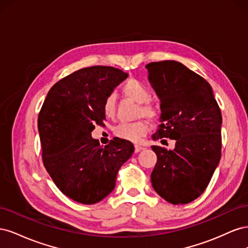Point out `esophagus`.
<instances>
[{
    "label": "esophagus",
    "mask_w": 248,
    "mask_h": 248,
    "mask_svg": "<svg viewBox=\"0 0 248 248\" xmlns=\"http://www.w3.org/2000/svg\"><path fill=\"white\" fill-rule=\"evenodd\" d=\"M142 149H144V148H142L141 146H139V145H136V146H134V151H136V153L140 152Z\"/></svg>",
    "instance_id": "obj_1"
}]
</instances>
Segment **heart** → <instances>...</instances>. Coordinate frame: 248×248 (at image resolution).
Listing matches in <instances>:
<instances>
[{
  "instance_id": "heart-1",
  "label": "heart",
  "mask_w": 248,
  "mask_h": 248,
  "mask_svg": "<svg viewBox=\"0 0 248 248\" xmlns=\"http://www.w3.org/2000/svg\"><path fill=\"white\" fill-rule=\"evenodd\" d=\"M123 94L140 103V108L137 110V117L144 116L152 119L156 115V109L151 103H149L150 91L148 88L138 79L130 78L122 87ZM103 112L108 118H112L116 112V97L114 94H109L103 101ZM148 132V124L144 120H140L132 123H121L115 128V134L120 138L129 141L137 142Z\"/></svg>"
}]
</instances>
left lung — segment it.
<instances>
[{
    "mask_svg": "<svg viewBox=\"0 0 248 248\" xmlns=\"http://www.w3.org/2000/svg\"><path fill=\"white\" fill-rule=\"evenodd\" d=\"M146 68L161 110L152 139L176 140L172 150L151 147L157 155L152 186L170 204H187L204 192L219 163L220 108L209 82L182 63L152 62Z\"/></svg>",
    "mask_w": 248,
    "mask_h": 248,
    "instance_id": "obj_1",
    "label": "left lung"
}]
</instances>
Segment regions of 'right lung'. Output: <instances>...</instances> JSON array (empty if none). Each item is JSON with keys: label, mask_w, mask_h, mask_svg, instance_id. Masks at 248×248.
Listing matches in <instances>:
<instances>
[{"label": "right lung", "mask_w": 248, "mask_h": 248, "mask_svg": "<svg viewBox=\"0 0 248 248\" xmlns=\"http://www.w3.org/2000/svg\"><path fill=\"white\" fill-rule=\"evenodd\" d=\"M127 77L108 66L79 69L51 87L39 112L44 167L58 188L80 204L108 197L118 170L134 152L129 140L117 138L102 147L91 136L106 119V97Z\"/></svg>", "instance_id": "1"}]
</instances>
